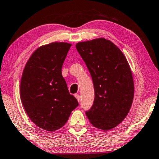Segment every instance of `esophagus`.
<instances>
[{"instance_id": "1", "label": "esophagus", "mask_w": 159, "mask_h": 159, "mask_svg": "<svg viewBox=\"0 0 159 159\" xmlns=\"http://www.w3.org/2000/svg\"><path fill=\"white\" fill-rule=\"evenodd\" d=\"M75 98H76V99H77L78 102H80V95H75Z\"/></svg>"}]
</instances>
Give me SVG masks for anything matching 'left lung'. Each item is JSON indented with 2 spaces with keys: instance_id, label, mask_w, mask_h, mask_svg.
Masks as SVG:
<instances>
[{
  "instance_id": "obj_1",
  "label": "left lung",
  "mask_w": 159,
  "mask_h": 159,
  "mask_svg": "<svg viewBox=\"0 0 159 159\" xmlns=\"http://www.w3.org/2000/svg\"><path fill=\"white\" fill-rule=\"evenodd\" d=\"M78 52L92 77L95 99L85 112L90 122L105 131L125 120L134 98V81L127 60L121 50L105 38L79 42Z\"/></svg>"
}]
</instances>
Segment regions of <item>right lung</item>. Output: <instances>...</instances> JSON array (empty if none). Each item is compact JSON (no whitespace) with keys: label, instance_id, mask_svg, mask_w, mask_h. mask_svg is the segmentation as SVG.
I'll return each mask as SVG.
<instances>
[{"label":"right lung","instance_id":"right-lung-1","mask_svg":"<svg viewBox=\"0 0 159 159\" xmlns=\"http://www.w3.org/2000/svg\"><path fill=\"white\" fill-rule=\"evenodd\" d=\"M70 46L53 42L39 47L22 72L20 98L24 109L34 125L49 132L62 127L79 105L61 74Z\"/></svg>","mask_w":159,"mask_h":159}]
</instances>
